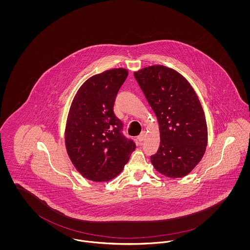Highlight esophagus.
<instances>
[{
  "label": "esophagus",
  "mask_w": 250,
  "mask_h": 250,
  "mask_svg": "<svg viewBox=\"0 0 250 250\" xmlns=\"http://www.w3.org/2000/svg\"><path fill=\"white\" fill-rule=\"evenodd\" d=\"M145 137H146V132H145V131H143V132L141 133V135L138 137V140H139V142H140V143H142L143 141H144Z\"/></svg>",
  "instance_id": "1"
}]
</instances>
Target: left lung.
Wrapping results in <instances>:
<instances>
[{
	"label": "left lung",
	"mask_w": 250,
	"mask_h": 250,
	"mask_svg": "<svg viewBox=\"0 0 250 250\" xmlns=\"http://www.w3.org/2000/svg\"><path fill=\"white\" fill-rule=\"evenodd\" d=\"M157 117L160 145L151 162L161 174L181 178L202 160L207 125L202 104L190 83L177 71L152 65L134 72Z\"/></svg>",
	"instance_id": "left-lung-1"
}]
</instances>
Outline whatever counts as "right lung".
Returning a JSON list of instances; mask_svg holds the SVG:
<instances>
[{"mask_svg":"<svg viewBox=\"0 0 250 250\" xmlns=\"http://www.w3.org/2000/svg\"><path fill=\"white\" fill-rule=\"evenodd\" d=\"M128 72L114 68L84 83L75 95L65 126V147L77 170L86 179L105 182L116 177L136 144L123 134L113 106Z\"/></svg>","mask_w":250,"mask_h":250,"instance_id":"right-lung-1","label":"right lung"}]
</instances>
